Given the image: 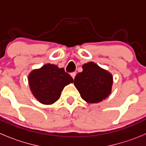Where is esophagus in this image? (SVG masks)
<instances>
[{
    "label": "esophagus",
    "instance_id": "obj_1",
    "mask_svg": "<svg viewBox=\"0 0 146 146\" xmlns=\"http://www.w3.org/2000/svg\"><path fill=\"white\" fill-rule=\"evenodd\" d=\"M70 76H71L72 78L74 79L75 77H76V72H73V73H72L71 74H70Z\"/></svg>",
    "mask_w": 146,
    "mask_h": 146
}]
</instances>
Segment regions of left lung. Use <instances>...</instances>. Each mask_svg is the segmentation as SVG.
Returning <instances> with one entry per match:
<instances>
[{"instance_id": "8db88e82", "label": "left lung", "mask_w": 146, "mask_h": 146, "mask_svg": "<svg viewBox=\"0 0 146 146\" xmlns=\"http://www.w3.org/2000/svg\"><path fill=\"white\" fill-rule=\"evenodd\" d=\"M112 84V75L93 62L82 65V71L74 79L81 98L89 103H98L106 99L111 93Z\"/></svg>"}]
</instances>
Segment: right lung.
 <instances>
[{"label": "right lung", "instance_id": "obj_1", "mask_svg": "<svg viewBox=\"0 0 146 146\" xmlns=\"http://www.w3.org/2000/svg\"><path fill=\"white\" fill-rule=\"evenodd\" d=\"M28 81L32 93L39 102L51 104L59 99L64 87L72 83L73 79L64 68L47 64L32 70Z\"/></svg>", "mask_w": 146, "mask_h": 146}]
</instances>
